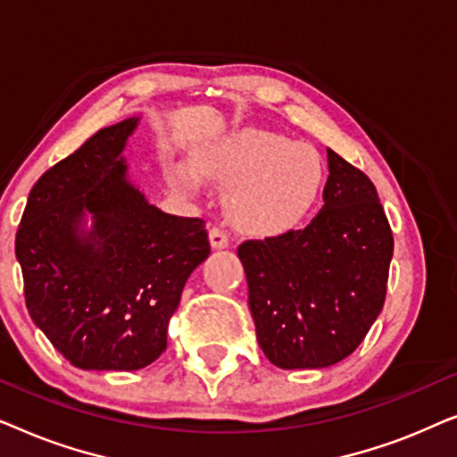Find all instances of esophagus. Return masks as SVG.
I'll return each instance as SVG.
<instances>
[{"label":"esophagus","mask_w":457,"mask_h":457,"mask_svg":"<svg viewBox=\"0 0 457 457\" xmlns=\"http://www.w3.org/2000/svg\"><path fill=\"white\" fill-rule=\"evenodd\" d=\"M210 243H212V247H214V249L228 247V243H230L228 233L224 228H220V227L210 228Z\"/></svg>","instance_id":"34e87169"}]
</instances>
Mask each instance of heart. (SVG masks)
Returning <instances> with one entry per match:
<instances>
[{
	"mask_svg": "<svg viewBox=\"0 0 457 457\" xmlns=\"http://www.w3.org/2000/svg\"><path fill=\"white\" fill-rule=\"evenodd\" d=\"M199 170L233 187L227 212L237 228L278 235L302 224L320 202L327 185L322 155L310 145L274 133H247L199 155ZM174 187L193 191L197 174L174 168Z\"/></svg>",
	"mask_w": 457,
	"mask_h": 457,
	"instance_id": "1",
	"label": "heart"
}]
</instances>
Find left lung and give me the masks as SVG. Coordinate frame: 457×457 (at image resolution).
Wrapping results in <instances>:
<instances>
[{"mask_svg":"<svg viewBox=\"0 0 457 457\" xmlns=\"http://www.w3.org/2000/svg\"><path fill=\"white\" fill-rule=\"evenodd\" d=\"M324 208L305 228L237 253L262 352L274 366L327 368L353 353L385 303L393 233L377 187L333 149Z\"/></svg>","mask_w":457,"mask_h":457,"instance_id":"obj_1","label":"left lung"}]
</instances>
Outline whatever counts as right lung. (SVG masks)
<instances>
[{
	"mask_svg": "<svg viewBox=\"0 0 457 457\" xmlns=\"http://www.w3.org/2000/svg\"><path fill=\"white\" fill-rule=\"evenodd\" d=\"M135 127L102 129L43 172L16 230L29 314L80 370L158 360L187 278L210 255L202 218L166 214L127 180L118 155ZM85 213L96 220L87 236Z\"/></svg>",
	"mask_w": 457,
	"mask_h": 457,
	"instance_id": "obj_1",
	"label": "right lung"
}]
</instances>
